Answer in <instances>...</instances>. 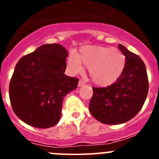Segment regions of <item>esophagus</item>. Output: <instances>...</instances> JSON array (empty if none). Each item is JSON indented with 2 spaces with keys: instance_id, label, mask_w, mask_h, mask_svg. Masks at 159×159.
Returning <instances> with one entry per match:
<instances>
[{
  "instance_id": "obj_1",
  "label": "esophagus",
  "mask_w": 159,
  "mask_h": 159,
  "mask_svg": "<svg viewBox=\"0 0 159 159\" xmlns=\"http://www.w3.org/2000/svg\"><path fill=\"white\" fill-rule=\"evenodd\" d=\"M84 85H85V83H84V81L83 80L79 81V84H78L79 87H82V86H84Z\"/></svg>"
}]
</instances>
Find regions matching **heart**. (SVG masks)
<instances>
[{
  "instance_id": "b5f03b06",
  "label": "heart",
  "mask_w": 159,
  "mask_h": 159,
  "mask_svg": "<svg viewBox=\"0 0 159 159\" xmlns=\"http://www.w3.org/2000/svg\"><path fill=\"white\" fill-rule=\"evenodd\" d=\"M67 64L74 72L82 71L84 64L88 68L92 82L100 87L110 86L124 71L126 57L120 50L104 46H84L79 55L69 56Z\"/></svg>"
}]
</instances>
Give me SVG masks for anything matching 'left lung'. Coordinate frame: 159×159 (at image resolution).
Segmentation results:
<instances>
[{
    "label": "left lung",
    "mask_w": 159,
    "mask_h": 159,
    "mask_svg": "<svg viewBox=\"0 0 159 159\" xmlns=\"http://www.w3.org/2000/svg\"><path fill=\"white\" fill-rule=\"evenodd\" d=\"M118 47L126 57L124 71L111 86L93 87L89 104L91 114L105 124H121L134 118L148 93V77L143 61L122 44Z\"/></svg>",
    "instance_id": "obj_1"
}]
</instances>
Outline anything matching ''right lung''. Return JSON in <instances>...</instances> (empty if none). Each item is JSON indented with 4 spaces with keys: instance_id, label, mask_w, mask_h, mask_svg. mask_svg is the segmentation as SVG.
<instances>
[{
    "instance_id": "add662e5",
    "label": "right lung",
    "mask_w": 159,
    "mask_h": 159,
    "mask_svg": "<svg viewBox=\"0 0 159 159\" xmlns=\"http://www.w3.org/2000/svg\"><path fill=\"white\" fill-rule=\"evenodd\" d=\"M67 57L65 48L48 43L18 61L9 84V98L14 113L25 123L48 128L60 121L64 98L79 82L64 74Z\"/></svg>"
}]
</instances>
